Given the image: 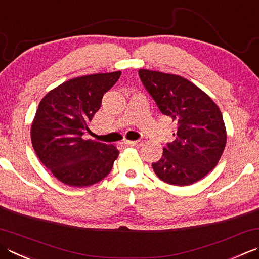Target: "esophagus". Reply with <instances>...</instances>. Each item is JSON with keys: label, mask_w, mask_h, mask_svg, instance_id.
Wrapping results in <instances>:
<instances>
[{"label": "esophagus", "mask_w": 259, "mask_h": 259, "mask_svg": "<svg viewBox=\"0 0 259 259\" xmlns=\"http://www.w3.org/2000/svg\"><path fill=\"white\" fill-rule=\"evenodd\" d=\"M124 145H126V146H141L143 145V140H135V141H131V140H126V141H124L123 143Z\"/></svg>", "instance_id": "esophagus-1"}]
</instances>
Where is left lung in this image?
I'll return each instance as SVG.
<instances>
[{"label": "left lung", "instance_id": "left-lung-1", "mask_svg": "<svg viewBox=\"0 0 259 259\" xmlns=\"http://www.w3.org/2000/svg\"><path fill=\"white\" fill-rule=\"evenodd\" d=\"M147 92L164 115L177 123L173 143L151 164L155 174L177 186L193 184L209 174L224 153L227 135L217 104L190 80L173 74L139 69Z\"/></svg>", "mask_w": 259, "mask_h": 259}]
</instances>
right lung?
<instances>
[{"instance_id":"add662e5","label":"right lung","mask_w":259,"mask_h":259,"mask_svg":"<svg viewBox=\"0 0 259 259\" xmlns=\"http://www.w3.org/2000/svg\"><path fill=\"white\" fill-rule=\"evenodd\" d=\"M121 72L86 75L50 91L39 103L31 126L33 149L56 179L84 187L102 181L119 150L113 145L84 140L88 123L102 104L103 95Z\"/></svg>"}]
</instances>
